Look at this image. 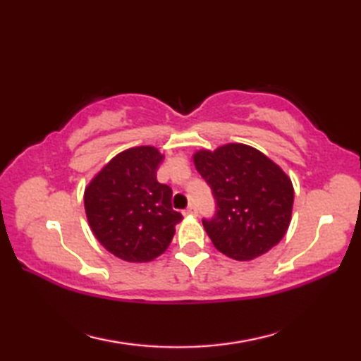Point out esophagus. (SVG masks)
Instances as JSON below:
<instances>
[{"instance_id": "34e87169", "label": "esophagus", "mask_w": 361, "mask_h": 361, "mask_svg": "<svg viewBox=\"0 0 361 361\" xmlns=\"http://www.w3.org/2000/svg\"><path fill=\"white\" fill-rule=\"evenodd\" d=\"M183 214H185V216H197V208L194 204H189Z\"/></svg>"}]
</instances>
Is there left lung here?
<instances>
[{
	"mask_svg": "<svg viewBox=\"0 0 361 361\" xmlns=\"http://www.w3.org/2000/svg\"><path fill=\"white\" fill-rule=\"evenodd\" d=\"M192 159L217 202L216 217L203 220L214 247L243 262L282 240L291 221L295 190L279 164L240 142L200 149Z\"/></svg>",
	"mask_w": 361,
	"mask_h": 361,
	"instance_id": "8db88e82",
	"label": "left lung"
}]
</instances>
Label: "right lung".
Here are the masks:
<instances>
[{"mask_svg":"<svg viewBox=\"0 0 361 361\" xmlns=\"http://www.w3.org/2000/svg\"><path fill=\"white\" fill-rule=\"evenodd\" d=\"M164 155L153 145L119 152L85 188L88 225L102 247L126 262H150L171 245L183 216L172 189L157 181Z\"/></svg>","mask_w":361,"mask_h":361,"instance_id":"1","label":"right lung"}]
</instances>
